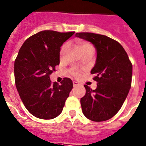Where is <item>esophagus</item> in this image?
Returning <instances> with one entry per match:
<instances>
[{"mask_svg": "<svg viewBox=\"0 0 146 146\" xmlns=\"http://www.w3.org/2000/svg\"><path fill=\"white\" fill-rule=\"evenodd\" d=\"M73 85H74V87H77L80 85V84H79V82H76V81H73Z\"/></svg>", "mask_w": 146, "mask_h": 146, "instance_id": "34e87169", "label": "esophagus"}]
</instances>
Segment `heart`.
Wrapping results in <instances>:
<instances>
[{"instance_id":"1","label":"heart","mask_w":146,"mask_h":146,"mask_svg":"<svg viewBox=\"0 0 146 146\" xmlns=\"http://www.w3.org/2000/svg\"><path fill=\"white\" fill-rule=\"evenodd\" d=\"M77 43L78 47L80 48V49L81 50V51L84 52L85 50H86L88 48H93V47L92 46L91 44H90L89 42H85V41L83 40H77ZM66 45H64L62 47H61V50H60V53L61 55H62L64 53V52L66 50ZM74 74H77V72H74Z\"/></svg>"}]
</instances>
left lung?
<instances>
[{
	"label": "left lung",
	"instance_id": "obj_1",
	"mask_svg": "<svg viewBox=\"0 0 146 146\" xmlns=\"http://www.w3.org/2000/svg\"><path fill=\"white\" fill-rule=\"evenodd\" d=\"M81 39L91 42L97 51L90 73L97 82L92 90L85 85L86 93L80 99L82 113L90 120L106 121L121 109L131 88L132 65L121 44L103 35L77 33Z\"/></svg>",
	"mask_w": 146,
	"mask_h": 146
}]
</instances>
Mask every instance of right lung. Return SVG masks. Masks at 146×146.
Here are the masks:
<instances>
[{
  "mask_svg": "<svg viewBox=\"0 0 146 146\" xmlns=\"http://www.w3.org/2000/svg\"><path fill=\"white\" fill-rule=\"evenodd\" d=\"M74 34L44 30L29 37L19 49L14 62L17 91L26 109L34 117L52 119L62 112L73 88L71 79L61 85L50 75L60 63L61 46Z\"/></svg>",
  "mask_w": 146,
  "mask_h": 146,
  "instance_id": "add662e5",
  "label": "right lung"
}]
</instances>
